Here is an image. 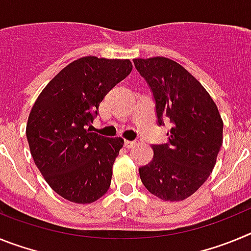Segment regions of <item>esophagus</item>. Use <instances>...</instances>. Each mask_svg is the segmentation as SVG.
Here are the masks:
<instances>
[{"label":"esophagus","instance_id":"esophagus-1","mask_svg":"<svg viewBox=\"0 0 251 251\" xmlns=\"http://www.w3.org/2000/svg\"><path fill=\"white\" fill-rule=\"evenodd\" d=\"M124 146H126L127 148H133L134 146H136V142H134V141H126V142H124Z\"/></svg>","mask_w":251,"mask_h":251}]
</instances>
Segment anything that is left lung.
<instances>
[{
	"mask_svg": "<svg viewBox=\"0 0 251 251\" xmlns=\"http://www.w3.org/2000/svg\"><path fill=\"white\" fill-rule=\"evenodd\" d=\"M156 99L158 124L172 123L168 143L152 146L153 159L139 168L142 183L163 201H182L211 175L223 145L224 122L202 84L163 56L134 59Z\"/></svg>",
	"mask_w": 251,
	"mask_h": 251,
	"instance_id": "1",
	"label": "left lung"
}]
</instances>
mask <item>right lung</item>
Returning <instances> with one entry per match:
<instances>
[{
    "label": "right lung",
    "mask_w": 251,
    "mask_h": 251,
    "mask_svg": "<svg viewBox=\"0 0 251 251\" xmlns=\"http://www.w3.org/2000/svg\"><path fill=\"white\" fill-rule=\"evenodd\" d=\"M129 59L84 56L57 73L32 105L26 137L35 165L65 200L92 203L110 187L121 137L89 132L106 93L128 76Z\"/></svg>",
    "instance_id": "right-lung-1"
}]
</instances>
